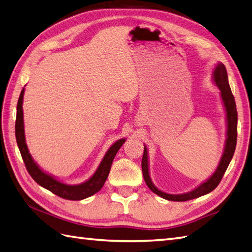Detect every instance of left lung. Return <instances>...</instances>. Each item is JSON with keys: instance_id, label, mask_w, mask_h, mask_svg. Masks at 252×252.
<instances>
[{"instance_id": "left-lung-1", "label": "left lung", "mask_w": 252, "mask_h": 252, "mask_svg": "<svg viewBox=\"0 0 252 252\" xmlns=\"http://www.w3.org/2000/svg\"><path fill=\"white\" fill-rule=\"evenodd\" d=\"M214 80L216 82L218 89L220 90V94H221V98L224 103L225 111H226V120H228V138L225 141V146H224V152L221 157V160L218 165L217 170L215 171V173L203 184H201L199 187L193 189L192 191L183 193V194H169L162 192L161 190H158L151 181V177L149 174V161H147V150L144 146V152L142 156V172L144 181L146 183L147 187H149L153 192L158 194L159 197H161L165 200L169 201H176V202H182V201H188L192 200L195 198H199L201 195H204L208 192L213 191V190L216 188L220 181L222 180V176L225 172L226 168L231 161V159L234 155L235 147H236V140H237V111H236V103L234 96L232 94L231 88L229 85L228 81V73H226L225 66L222 63H219L216 68L214 70Z\"/></svg>"}]
</instances>
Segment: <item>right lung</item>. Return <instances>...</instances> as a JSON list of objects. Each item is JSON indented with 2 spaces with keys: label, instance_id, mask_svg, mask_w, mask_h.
Instances as JSON below:
<instances>
[{
  "label": "right lung",
  "instance_id": "right-lung-1",
  "mask_svg": "<svg viewBox=\"0 0 252 252\" xmlns=\"http://www.w3.org/2000/svg\"><path fill=\"white\" fill-rule=\"evenodd\" d=\"M23 93H24V89H22L19 99H18V103H17V118H16L15 132H16L17 144H18V147H19L23 162L26 164L28 172L30 173L31 176H32V179L41 187L50 190L52 193L57 194L59 197L66 200H71V201L82 200L85 198H89L91 195H93L96 192L99 191L109 175L110 169H111V164L116 155V153H118L123 143L125 142V139L119 140L118 142H115L111 147H110L107 152V154L105 155V157H103L101 163L99 164V167H98L97 171L89 181H87L83 184H80V185H66V184L61 183L55 179H53L52 176L42 172V171L38 168V165L34 162L32 157L30 155L28 146L26 143V138H24L23 110H22Z\"/></svg>",
  "mask_w": 252,
  "mask_h": 252
}]
</instances>
